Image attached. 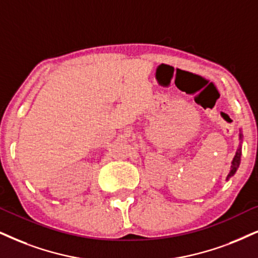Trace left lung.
Instances as JSON below:
<instances>
[{
  "instance_id": "1",
  "label": "left lung",
  "mask_w": 258,
  "mask_h": 258,
  "mask_svg": "<svg viewBox=\"0 0 258 258\" xmlns=\"http://www.w3.org/2000/svg\"><path fill=\"white\" fill-rule=\"evenodd\" d=\"M239 139L242 140V133H239ZM240 156H242V145H239V149L237 150L236 155H234L233 161H232V165H231V170L229 172V175H227L226 180H230V177H232V176L236 174L237 169L240 164Z\"/></svg>"
}]
</instances>
